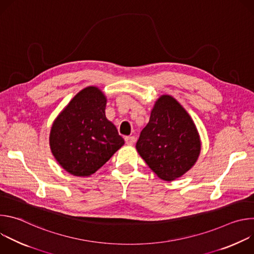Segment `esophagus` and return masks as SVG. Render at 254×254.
I'll return each instance as SVG.
<instances>
[{
  "mask_svg": "<svg viewBox=\"0 0 254 254\" xmlns=\"http://www.w3.org/2000/svg\"><path fill=\"white\" fill-rule=\"evenodd\" d=\"M125 140H126V143L127 144V146H131V144H133L135 141V137L134 136H126Z\"/></svg>",
  "mask_w": 254,
  "mask_h": 254,
  "instance_id": "1",
  "label": "esophagus"
}]
</instances>
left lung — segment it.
I'll return each mask as SVG.
<instances>
[{
    "instance_id": "1",
    "label": "left lung",
    "mask_w": 254,
    "mask_h": 254,
    "mask_svg": "<svg viewBox=\"0 0 254 254\" xmlns=\"http://www.w3.org/2000/svg\"><path fill=\"white\" fill-rule=\"evenodd\" d=\"M135 148L160 179L173 181L195 165L201 139L185 108L173 96L164 94L155 102Z\"/></svg>"
}]
</instances>
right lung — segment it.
I'll use <instances>...</instances> for the list:
<instances>
[{
  "mask_svg": "<svg viewBox=\"0 0 254 254\" xmlns=\"http://www.w3.org/2000/svg\"><path fill=\"white\" fill-rule=\"evenodd\" d=\"M106 101L98 87L87 86L69 101L52 124V155L71 175L94 174L125 144L116 126L105 117Z\"/></svg>",
  "mask_w": 254,
  "mask_h": 254,
  "instance_id": "right-lung-1",
  "label": "right lung"
}]
</instances>
